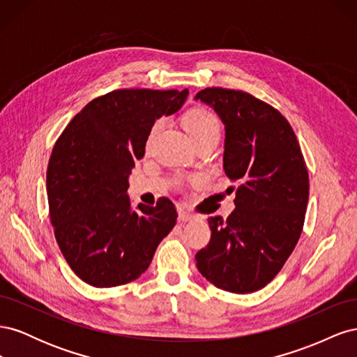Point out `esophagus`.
Returning a JSON list of instances; mask_svg holds the SVG:
<instances>
[{"label": "esophagus", "instance_id": "1", "mask_svg": "<svg viewBox=\"0 0 357 357\" xmlns=\"http://www.w3.org/2000/svg\"><path fill=\"white\" fill-rule=\"evenodd\" d=\"M195 219V215H193L192 213L183 210V208H178V220L180 222H190Z\"/></svg>", "mask_w": 357, "mask_h": 357}]
</instances>
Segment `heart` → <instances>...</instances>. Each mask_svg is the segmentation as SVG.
Listing matches in <instances>:
<instances>
[{
    "instance_id": "heart-1",
    "label": "heart",
    "mask_w": 357,
    "mask_h": 357,
    "mask_svg": "<svg viewBox=\"0 0 357 357\" xmlns=\"http://www.w3.org/2000/svg\"><path fill=\"white\" fill-rule=\"evenodd\" d=\"M183 125H185L186 131L192 137L193 143L204 142V139H219L220 137V122L215 114L205 109H193L189 110L185 117H183ZM164 128V122L156 121L153 126L150 128V132L147 135V146L153 143V139Z\"/></svg>"
}]
</instances>
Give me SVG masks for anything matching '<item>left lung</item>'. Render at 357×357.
I'll list each match as a JSON object with an SVG mask.
<instances>
[{
	"instance_id": "1",
	"label": "left lung",
	"mask_w": 357,
	"mask_h": 357,
	"mask_svg": "<svg viewBox=\"0 0 357 357\" xmlns=\"http://www.w3.org/2000/svg\"><path fill=\"white\" fill-rule=\"evenodd\" d=\"M195 100L223 122V169L238 185L229 218H208L211 240L197 266L215 287L252 294L280 273L299 240L310 193L305 160L286 117L253 95L207 88Z\"/></svg>"
}]
</instances>
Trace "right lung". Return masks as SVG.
<instances>
[{"instance_id": "add662e5", "label": "right lung", "mask_w": 357, "mask_h": 357, "mask_svg": "<svg viewBox=\"0 0 357 357\" xmlns=\"http://www.w3.org/2000/svg\"><path fill=\"white\" fill-rule=\"evenodd\" d=\"M188 95L113 91L84 105L58 138L46 177L50 220L63 257L84 283L114 287L138 278L176 226L168 198L132 210L126 192L150 128L178 112Z\"/></svg>"}]
</instances>
